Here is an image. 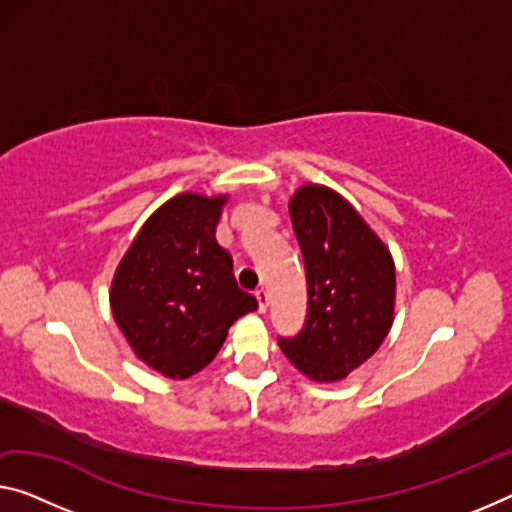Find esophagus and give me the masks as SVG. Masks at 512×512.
<instances>
[{
  "mask_svg": "<svg viewBox=\"0 0 512 512\" xmlns=\"http://www.w3.org/2000/svg\"><path fill=\"white\" fill-rule=\"evenodd\" d=\"M256 300H258V311L265 313L267 311V304H270V295H267L265 288H258L256 290Z\"/></svg>",
  "mask_w": 512,
  "mask_h": 512,
  "instance_id": "34e87169",
  "label": "esophagus"
}]
</instances>
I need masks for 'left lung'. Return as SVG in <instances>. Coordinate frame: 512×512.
Segmentation results:
<instances>
[{
    "instance_id": "obj_1",
    "label": "left lung",
    "mask_w": 512,
    "mask_h": 512,
    "mask_svg": "<svg viewBox=\"0 0 512 512\" xmlns=\"http://www.w3.org/2000/svg\"><path fill=\"white\" fill-rule=\"evenodd\" d=\"M306 270L302 332L279 338L297 371L338 382L373 357L396 304V267L364 217L325 185H302L288 203Z\"/></svg>"
}]
</instances>
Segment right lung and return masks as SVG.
I'll list each match as a JSON object with an SVG mask.
<instances>
[{
  "instance_id": "right-lung-1",
  "label": "right lung",
  "mask_w": 512,
  "mask_h": 512,
  "mask_svg": "<svg viewBox=\"0 0 512 512\" xmlns=\"http://www.w3.org/2000/svg\"><path fill=\"white\" fill-rule=\"evenodd\" d=\"M226 194L183 192L157 208L116 267L109 302L130 348L164 377L206 368L229 327L258 309L215 238Z\"/></svg>"
}]
</instances>
